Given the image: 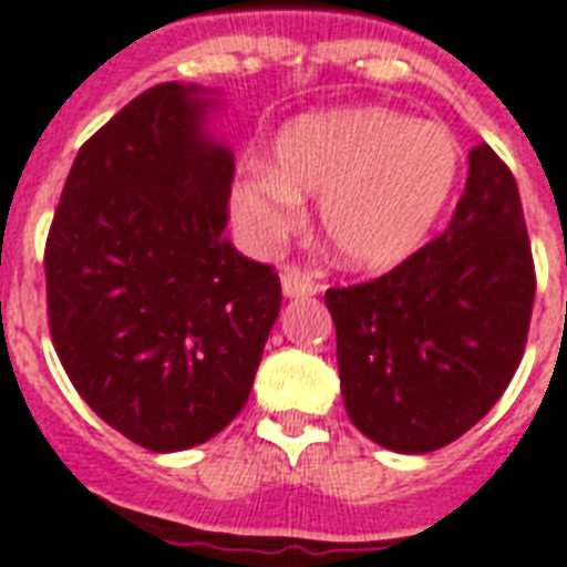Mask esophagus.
<instances>
[{"label": "esophagus", "mask_w": 567, "mask_h": 567, "mask_svg": "<svg viewBox=\"0 0 567 567\" xmlns=\"http://www.w3.org/2000/svg\"><path fill=\"white\" fill-rule=\"evenodd\" d=\"M323 285L317 282V276L311 270L299 268V265H291V268L282 270V291L285 297L299 299V297H315L320 293Z\"/></svg>", "instance_id": "1"}]
</instances>
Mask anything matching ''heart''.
Returning <instances> with one entry per match:
<instances>
[{
    "mask_svg": "<svg viewBox=\"0 0 567 567\" xmlns=\"http://www.w3.org/2000/svg\"><path fill=\"white\" fill-rule=\"evenodd\" d=\"M460 148L443 124L384 107L308 113L274 142V168L247 165L229 209L252 247H274L320 197V227L343 265L384 270L425 241L449 204Z\"/></svg>",
    "mask_w": 567,
    "mask_h": 567,
    "instance_id": "obj_1",
    "label": "heart"
}]
</instances>
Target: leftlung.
Returning <instances> with one entry per match:
<instances>
[{"instance_id": "obj_1", "label": "left lung", "mask_w": 567, "mask_h": 567, "mask_svg": "<svg viewBox=\"0 0 567 567\" xmlns=\"http://www.w3.org/2000/svg\"><path fill=\"white\" fill-rule=\"evenodd\" d=\"M533 297L518 186L507 163L477 145L443 236L372 282L326 291L352 425L399 454L454 443L513 381Z\"/></svg>"}]
</instances>
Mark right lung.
Wrapping results in <instances>:
<instances>
[{
  "label": "right lung",
  "instance_id": "obj_1",
  "mask_svg": "<svg viewBox=\"0 0 567 567\" xmlns=\"http://www.w3.org/2000/svg\"><path fill=\"white\" fill-rule=\"evenodd\" d=\"M215 101L156 84L81 145L45 238L58 358L92 411L148 451L238 416L282 306L270 265L224 236L236 163Z\"/></svg>",
  "mask_w": 567,
  "mask_h": 567
}]
</instances>
